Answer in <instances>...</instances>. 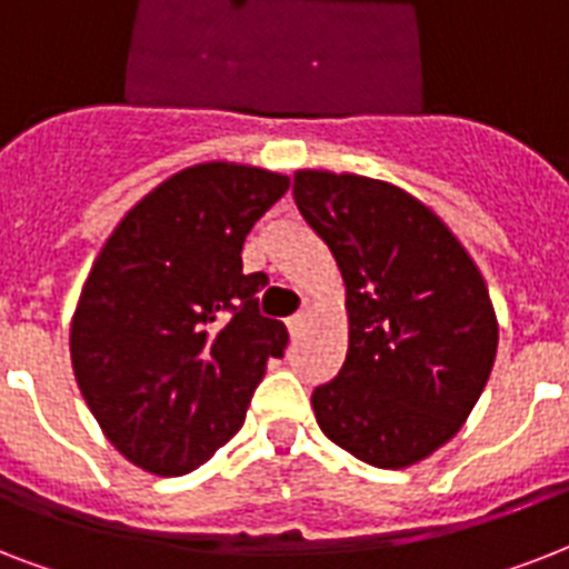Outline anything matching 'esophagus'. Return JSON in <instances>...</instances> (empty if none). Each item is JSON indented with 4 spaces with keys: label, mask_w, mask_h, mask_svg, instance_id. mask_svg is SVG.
<instances>
[{
    "label": "esophagus",
    "mask_w": 569,
    "mask_h": 569,
    "mask_svg": "<svg viewBox=\"0 0 569 569\" xmlns=\"http://www.w3.org/2000/svg\"><path fill=\"white\" fill-rule=\"evenodd\" d=\"M303 325H307V312H295L292 319H286V328H289V333H292V337H298V333H301Z\"/></svg>",
    "instance_id": "esophagus-1"
}]
</instances>
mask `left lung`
I'll use <instances>...</instances> for the list:
<instances>
[{
    "label": "left lung",
    "instance_id": "left-lung-1",
    "mask_svg": "<svg viewBox=\"0 0 569 569\" xmlns=\"http://www.w3.org/2000/svg\"><path fill=\"white\" fill-rule=\"evenodd\" d=\"M292 194L346 280L348 355L312 389L319 428L372 467L419 463L460 431L493 369L499 325L485 277L398 186L298 171Z\"/></svg>",
    "mask_w": 569,
    "mask_h": 569
}]
</instances>
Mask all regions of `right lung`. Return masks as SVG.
Listing matches in <instances>:
<instances>
[{"instance_id": "right-lung-1", "label": "right lung", "mask_w": 569, "mask_h": 569, "mask_svg": "<svg viewBox=\"0 0 569 569\" xmlns=\"http://www.w3.org/2000/svg\"><path fill=\"white\" fill-rule=\"evenodd\" d=\"M289 177L206 162L136 203L100 250L70 325L76 383L136 467L186 476L244 425L286 325L259 312L262 271H241L250 227Z\"/></svg>"}]
</instances>
